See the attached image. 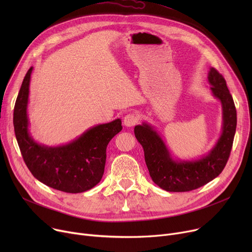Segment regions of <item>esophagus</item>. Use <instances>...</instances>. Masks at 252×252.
I'll return each instance as SVG.
<instances>
[{
  "label": "esophagus",
  "instance_id": "1",
  "mask_svg": "<svg viewBox=\"0 0 252 252\" xmlns=\"http://www.w3.org/2000/svg\"><path fill=\"white\" fill-rule=\"evenodd\" d=\"M139 122V117L137 114L135 113H129V114H126L125 117H124V125L126 126H134L135 125H137Z\"/></svg>",
  "mask_w": 252,
  "mask_h": 252
}]
</instances>
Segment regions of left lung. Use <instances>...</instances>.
I'll return each instance as SVG.
<instances>
[{
  "mask_svg": "<svg viewBox=\"0 0 252 252\" xmlns=\"http://www.w3.org/2000/svg\"><path fill=\"white\" fill-rule=\"evenodd\" d=\"M207 81L213 96L221 105V133L206 154L195 159L174 157L156 128L144 122L135 126V136L144 149L145 162L152 181L167 192H188L216 179L226 166L237 126V113L226 81L210 67Z\"/></svg>",
  "mask_w": 252,
  "mask_h": 252,
  "instance_id": "obj_1",
  "label": "left lung"
}]
</instances>
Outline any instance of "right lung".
Here are the masks:
<instances>
[{"mask_svg":"<svg viewBox=\"0 0 252 252\" xmlns=\"http://www.w3.org/2000/svg\"><path fill=\"white\" fill-rule=\"evenodd\" d=\"M32 67L25 74L16 99L13 125L25 164L32 176L47 186L66 193L86 192L101 181L106 148L123 129L121 118L97 125L69 143L48 146L31 134L28 113Z\"/></svg>","mask_w":252,"mask_h":252,"instance_id":"1","label":"right lung"}]
</instances>
